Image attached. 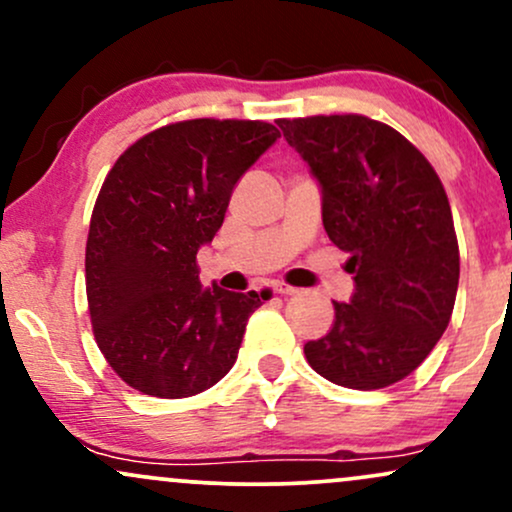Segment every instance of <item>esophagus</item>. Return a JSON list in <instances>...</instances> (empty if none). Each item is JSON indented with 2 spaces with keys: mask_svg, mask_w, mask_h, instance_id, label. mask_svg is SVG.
Instances as JSON below:
<instances>
[{
  "mask_svg": "<svg viewBox=\"0 0 512 512\" xmlns=\"http://www.w3.org/2000/svg\"><path fill=\"white\" fill-rule=\"evenodd\" d=\"M272 289H274V293H279V296H293V293L298 291V289H293V286H289V284H281V281H276Z\"/></svg>",
  "mask_w": 512,
  "mask_h": 512,
  "instance_id": "34e87169",
  "label": "esophagus"
}]
</instances>
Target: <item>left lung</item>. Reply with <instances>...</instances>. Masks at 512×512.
<instances>
[{"label": "left lung", "mask_w": 512, "mask_h": 512, "mask_svg": "<svg viewBox=\"0 0 512 512\" xmlns=\"http://www.w3.org/2000/svg\"><path fill=\"white\" fill-rule=\"evenodd\" d=\"M276 125L322 187V223L356 291L334 301L332 330L303 346L315 373L380 390L414 373L448 327L460 248L448 195L426 156L366 115Z\"/></svg>", "instance_id": "obj_1"}]
</instances>
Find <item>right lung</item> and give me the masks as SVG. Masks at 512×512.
Wrapping results in <instances>:
<instances>
[{
  "instance_id": "right-lung-1",
  "label": "right lung",
  "mask_w": 512,
  "mask_h": 512,
  "mask_svg": "<svg viewBox=\"0 0 512 512\" xmlns=\"http://www.w3.org/2000/svg\"><path fill=\"white\" fill-rule=\"evenodd\" d=\"M279 137L269 122L199 117L144 134L110 168L88 228L86 298L98 349L134 390L192 397L236 363L267 291L202 289L197 250Z\"/></svg>"
}]
</instances>
